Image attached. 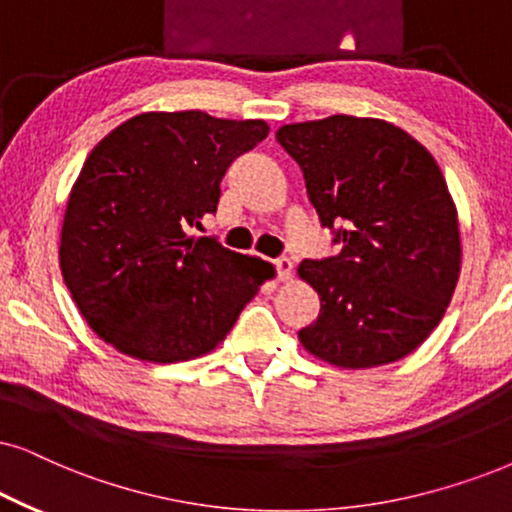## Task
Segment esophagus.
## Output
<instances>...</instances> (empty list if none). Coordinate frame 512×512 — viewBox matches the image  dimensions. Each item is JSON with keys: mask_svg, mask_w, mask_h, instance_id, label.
Here are the masks:
<instances>
[{"mask_svg": "<svg viewBox=\"0 0 512 512\" xmlns=\"http://www.w3.org/2000/svg\"><path fill=\"white\" fill-rule=\"evenodd\" d=\"M274 267L278 271V281H290V276H293V262L288 257H278V260H274Z\"/></svg>", "mask_w": 512, "mask_h": 512, "instance_id": "34e87169", "label": "esophagus"}]
</instances>
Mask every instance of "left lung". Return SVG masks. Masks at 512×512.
I'll use <instances>...</instances> for the list:
<instances>
[{"label":"left lung","instance_id":"obj_1","mask_svg":"<svg viewBox=\"0 0 512 512\" xmlns=\"http://www.w3.org/2000/svg\"><path fill=\"white\" fill-rule=\"evenodd\" d=\"M340 252L304 260L319 319L297 333L316 359L373 368L435 331L461 276L458 212L428 148L378 118L331 115L276 132Z\"/></svg>","mask_w":512,"mask_h":512}]
</instances>
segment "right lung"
<instances>
[{
  "mask_svg": "<svg viewBox=\"0 0 512 512\" xmlns=\"http://www.w3.org/2000/svg\"><path fill=\"white\" fill-rule=\"evenodd\" d=\"M267 134L264 120L151 111L87 155L58 262L84 321L120 354L151 364L203 357L267 281L269 262L186 234L217 210L229 165Z\"/></svg>",
  "mask_w": 512,
  "mask_h": 512,
  "instance_id": "right-lung-1",
  "label": "right lung"
}]
</instances>
